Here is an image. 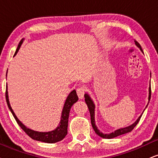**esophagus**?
Returning <instances> with one entry per match:
<instances>
[{
  "mask_svg": "<svg viewBox=\"0 0 158 158\" xmlns=\"http://www.w3.org/2000/svg\"><path fill=\"white\" fill-rule=\"evenodd\" d=\"M85 91H86V89L85 87H78L77 89V95L78 96L80 99H82L84 98V95H85Z\"/></svg>",
  "mask_w": 158,
  "mask_h": 158,
  "instance_id": "34e87169",
  "label": "esophagus"
}]
</instances>
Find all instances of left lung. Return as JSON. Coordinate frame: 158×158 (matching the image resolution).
<instances>
[{
    "label": "left lung",
    "mask_w": 158,
    "mask_h": 158,
    "mask_svg": "<svg viewBox=\"0 0 158 158\" xmlns=\"http://www.w3.org/2000/svg\"><path fill=\"white\" fill-rule=\"evenodd\" d=\"M135 41V45H136L137 47H139V49H140V50L143 53L142 49H141V45L139 44L136 41ZM150 75H151V73H150ZM85 102H86V103H87V107H88V109H89V114H90L91 124H92V126H93V128L94 131H95V133H96L97 135H98L100 137L103 138V139H113V138L119 136V135H120L125 134V133L131 132V131H132V130L135 127V125H136L137 124L139 123V120H140L141 116H142V114H141L139 117V118L136 119V121H135L134 123H133L131 125H130V126L123 127V128L117 129V130H116V131H114V132L109 133V134H107V133H103L102 132H101V131H100L98 129L96 125H95V104H94V102L93 101V100L91 99V98L88 95V93H85ZM150 98H151V86H150V85H149V97H148L149 101H148V103H147V106H146V108H147V106H148L149 103V101H150ZM146 108H145V109H146ZM144 110H145V109H144ZM144 110H143V111H144Z\"/></svg>",
    "instance_id": "1"
}]
</instances>
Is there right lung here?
Wrapping results in <instances>:
<instances>
[{"label":"right lung","mask_w":158,"mask_h":158,"mask_svg":"<svg viewBox=\"0 0 158 158\" xmlns=\"http://www.w3.org/2000/svg\"><path fill=\"white\" fill-rule=\"evenodd\" d=\"M24 39H23L20 41V42L19 43L17 50H16L15 53V56L17 55V53L19 51V48H20L22 44L23 43ZM7 76V73H6ZM6 103L8 105V107L11 111V114H12L14 117H15L16 121L18 123V125L20 126L22 129L25 132L29 135L31 139H34V140L42 141V142L45 143H56L57 141H60L63 140V139L65 137V135L68 133V123H69V113L70 110H71V108L74 103L78 101V96L77 92L75 89H73V91H71L69 93V95H68L66 100H65V102L63 106V111H62V114H61V119L59 125L54 131H49V132H39V131H33L30 128H27L25 125H23L20 121L19 120V119L17 118V116L15 115V112L11 109V105H10L9 100V95H8V91H7V87L6 90Z\"/></svg>","instance_id":"1"}]
</instances>
